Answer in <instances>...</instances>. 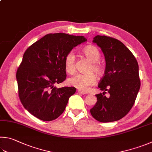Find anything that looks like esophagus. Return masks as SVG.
Instances as JSON below:
<instances>
[{
	"instance_id": "esophagus-1",
	"label": "esophagus",
	"mask_w": 152,
	"mask_h": 152,
	"mask_svg": "<svg viewBox=\"0 0 152 152\" xmlns=\"http://www.w3.org/2000/svg\"><path fill=\"white\" fill-rule=\"evenodd\" d=\"M78 92H79V93H80V94H86V92H83V91H81V90H78Z\"/></svg>"
}]
</instances>
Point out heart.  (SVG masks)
<instances>
[{
    "instance_id": "b5f03b06",
    "label": "heart",
    "mask_w": 152,
    "mask_h": 152,
    "mask_svg": "<svg viewBox=\"0 0 152 152\" xmlns=\"http://www.w3.org/2000/svg\"><path fill=\"white\" fill-rule=\"evenodd\" d=\"M86 57L92 62L89 67L88 74H77L76 75L68 78V84L78 90L86 92L89 90L90 86L95 84L96 82V76L101 75L103 73V66L100 64L99 60L100 59V53L98 49L94 46H87L82 50ZM75 54L73 51L67 53L64 58V68L66 71L69 74H73L75 72Z\"/></svg>"
}]
</instances>
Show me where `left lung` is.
Returning a JSON list of instances; mask_svg holds the SVG:
<instances>
[{
  "instance_id": "8db88e82",
  "label": "left lung",
  "mask_w": 152,
  "mask_h": 152,
  "mask_svg": "<svg viewBox=\"0 0 152 152\" xmlns=\"http://www.w3.org/2000/svg\"><path fill=\"white\" fill-rule=\"evenodd\" d=\"M92 42L101 48L106 61L104 76L96 94L97 102L90 113L100 122H111L125 116L134 104L140 88L139 66L131 51L120 40L97 35ZM106 91L109 96H104Z\"/></svg>"
}]
</instances>
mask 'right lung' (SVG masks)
I'll use <instances>...</instances> for the list:
<instances>
[{"label": "right lung", "mask_w": 152, "mask_h": 152, "mask_svg": "<svg viewBox=\"0 0 152 152\" xmlns=\"http://www.w3.org/2000/svg\"><path fill=\"white\" fill-rule=\"evenodd\" d=\"M87 41L82 36L45 35L27 48L16 72L19 98L30 114L43 121L56 119L64 111L74 87L58 88L66 78L64 58Z\"/></svg>", "instance_id": "add662e5"}]
</instances>
